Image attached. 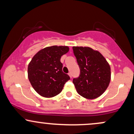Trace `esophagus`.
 Segmentation results:
<instances>
[{"instance_id": "obj_1", "label": "esophagus", "mask_w": 134, "mask_h": 134, "mask_svg": "<svg viewBox=\"0 0 134 134\" xmlns=\"http://www.w3.org/2000/svg\"><path fill=\"white\" fill-rule=\"evenodd\" d=\"M68 74H69V76H70V77L72 78V74H71V72H69Z\"/></svg>"}]
</instances>
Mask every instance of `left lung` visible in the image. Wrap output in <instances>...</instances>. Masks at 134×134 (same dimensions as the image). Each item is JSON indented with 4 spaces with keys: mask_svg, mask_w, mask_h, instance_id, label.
Here are the masks:
<instances>
[{
    "mask_svg": "<svg viewBox=\"0 0 134 134\" xmlns=\"http://www.w3.org/2000/svg\"><path fill=\"white\" fill-rule=\"evenodd\" d=\"M72 49L81 70L80 76L73 79L77 92L86 99L98 98L110 84V65L100 52L91 48L73 47Z\"/></svg>",
    "mask_w": 134,
    "mask_h": 134,
    "instance_id": "obj_1",
    "label": "left lung"
}]
</instances>
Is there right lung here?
I'll return each mask as SVG.
<instances>
[{
	"label": "right lung",
	"mask_w": 134,
	"mask_h": 134,
	"mask_svg": "<svg viewBox=\"0 0 134 134\" xmlns=\"http://www.w3.org/2000/svg\"><path fill=\"white\" fill-rule=\"evenodd\" d=\"M67 46H52L41 49L34 55L27 67L32 87L44 98L57 96L70 77L62 71L61 57L69 52Z\"/></svg>",
	"instance_id": "1"
}]
</instances>
